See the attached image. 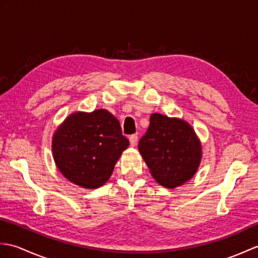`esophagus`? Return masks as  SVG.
I'll use <instances>...</instances> for the list:
<instances>
[{
    "instance_id": "esophagus-1",
    "label": "esophagus",
    "mask_w": 258,
    "mask_h": 258,
    "mask_svg": "<svg viewBox=\"0 0 258 258\" xmlns=\"http://www.w3.org/2000/svg\"><path fill=\"white\" fill-rule=\"evenodd\" d=\"M138 140H139V136L136 135V134L131 135V136H130V143H131V145L135 146L136 143H138Z\"/></svg>"
}]
</instances>
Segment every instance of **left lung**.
Masks as SVG:
<instances>
[{
	"mask_svg": "<svg viewBox=\"0 0 258 258\" xmlns=\"http://www.w3.org/2000/svg\"><path fill=\"white\" fill-rule=\"evenodd\" d=\"M152 176L164 187L175 188L187 182L199 169L202 145L191 126L184 119L154 113L139 142Z\"/></svg>",
	"mask_w": 258,
	"mask_h": 258,
	"instance_id": "left-lung-1",
	"label": "left lung"
}]
</instances>
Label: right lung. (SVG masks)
<instances>
[{
  "label": "right lung",
  "mask_w": 258,
  "mask_h": 258,
  "mask_svg": "<svg viewBox=\"0 0 258 258\" xmlns=\"http://www.w3.org/2000/svg\"><path fill=\"white\" fill-rule=\"evenodd\" d=\"M128 145L117 118L106 109H95L65 118L53 135L52 152L58 171L70 182L97 188L111 177Z\"/></svg>",
  "instance_id": "obj_1"
}]
</instances>
